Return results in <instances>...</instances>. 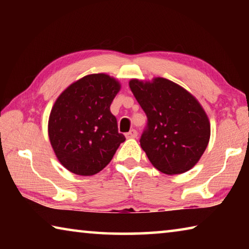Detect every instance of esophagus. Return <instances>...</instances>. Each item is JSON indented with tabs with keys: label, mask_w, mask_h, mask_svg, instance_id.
Masks as SVG:
<instances>
[{
	"label": "esophagus",
	"mask_w": 249,
	"mask_h": 249,
	"mask_svg": "<svg viewBox=\"0 0 249 249\" xmlns=\"http://www.w3.org/2000/svg\"><path fill=\"white\" fill-rule=\"evenodd\" d=\"M126 138H136L137 137V130L136 129H132L129 130L128 133L125 134Z\"/></svg>",
	"instance_id": "1"
}]
</instances>
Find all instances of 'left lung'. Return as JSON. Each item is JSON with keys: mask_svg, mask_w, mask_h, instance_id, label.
<instances>
[{"mask_svg": "<svg viewBox=\"0 0 249 249\" xmlns=\"http://www.w3.org/2000/svg\"><path fill=\"white\" fill-rule=\"evenodd\" d=\"M129 88L147 115L141 146L156 169L180 175L199 161L208 147L211 124L199 101L165 78L132 79Z\"/></svg>", "mask_w": 249, "mask_h": 249, "instance_id": "left-lung-1", "label": "left lung"}]
</instances>
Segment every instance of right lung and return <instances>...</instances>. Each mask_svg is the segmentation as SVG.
<instances>
[{"label":"right lung","instance_id":"obj_1","mask_svg":"<svg viewBox=\"0 0 249 249\" xmlns=\"http://www.w3.org/2000/svg\"><path fill=\"white\" fill-rule=\"evenodd\" d=\"M121 83L107 73L77 80L61 92L48 120V136L59 162L78 176H93L108 165L121 142L109 111Z\"/></svg>","mask_w":249,"mask_h":249}]
</instances>
